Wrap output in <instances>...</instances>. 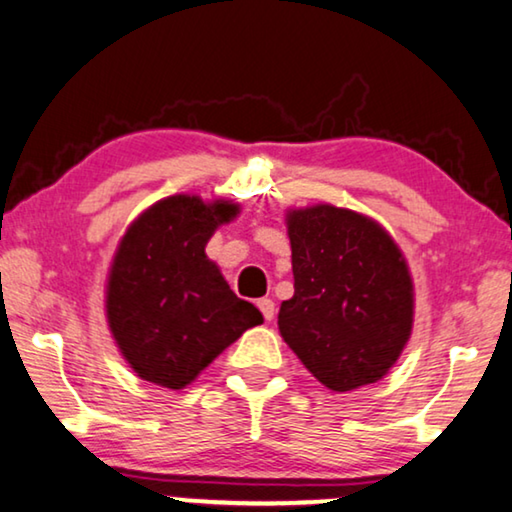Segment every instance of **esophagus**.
Listing matches in <instances>:
<instances>
[{"label": "esophagus", "mask_w": 512, "mask_h": 512, "mask_svg": "<svg viewBox=\"0 0 512 512\" xmlns=\"http://www.w3.org/2000/svg\"><path fill=\"white\" fill-rule=\"evenodd\" d=\"M258 309H261L265 321H272V318H274V302L270 298L258 300Z\"/></svg>", "instance_id": "esophagus-1"}]
</instances>
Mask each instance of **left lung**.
I'll return each mask as SVG.
<instances>
[{
  "mask_svg": "<svg viewBox=\"0 0 512 512\" xmlns=\"http://www.w3.org/2000/svg\"><path fill=\"white\" fill-rule=\"evenodd\" d=\"M286 228L295 293L277 316L284 342L332 392L381 381L413 330L402 249L379 221L328 203L286 210Z\"/></svg>",
  "mask_w": 512,
  "mask_h": 512,
  "instance_id": "1",
  "label": "left lung"
}]
</instances>
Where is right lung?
Returning a JSON list of instances; mask_svg holds the SVG:
<instances>
[{"mask_svg": "<svg viewBox=\"0 0 512 512\" xmlns=\"http://www.w3.org/2000/svg\"><path fill=\"white\" fill-rule=\"evenodd\" d=\"M240 214L226 198L175 194L131 221L106 281L110 335L143 381L182 390L244 330L263 323L231 291L205 244Z\"/></svg>", "mask_w": 512, "mask_h": 512, "instance_id": "1", "label": "right lung"}]
</instances>
